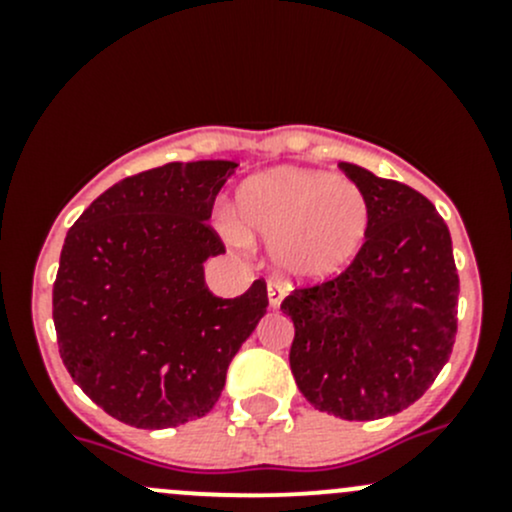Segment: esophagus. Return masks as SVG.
I'll return each mask as SVG.
<instances>
[{
	"label": "esophagus",
	"instance_id": "1",
	"mask_svg": "<svg viewBox=\"0 0 512 512\" xmlns=\"http://www.w3.org/2000/svg\"><path fill=\"white\" fill-rule=\"evenodd\" d=\"M267 297H270V307L277 309L280 307L282 297H285V287H282L280 282H270V285H267Z\"/></svg>",
	"mask_w": 512,
	"mask_h": 512
}]
</instances>
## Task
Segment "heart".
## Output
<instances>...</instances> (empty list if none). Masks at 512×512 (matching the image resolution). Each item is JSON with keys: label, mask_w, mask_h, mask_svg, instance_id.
I'll return each mask as SVG.
<instances>
[{"label": "heart", "mask_w": 512, "mask_h": 512, "mask_svg": "<svg viewBox=\"0 0 512 512\" xmlns=\"http://www.w3.org/2000/svg\"><path fill=\"white\" fill-rule=\"evenodd\" d=\"M232 235L270 242L277 267L294 280H327L364 247L371 210L364 190L322 170L280 168L255 175L235 198Z\"/></svg>", "instance_id": "obj_1"}]
</instances>
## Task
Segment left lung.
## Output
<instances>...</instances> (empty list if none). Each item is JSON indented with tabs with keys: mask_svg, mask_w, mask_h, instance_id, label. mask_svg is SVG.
Segmentation results:
<instances>
[{
	"mask_svg": "<svg viewBox=\"0 0 512 512\" xmlns=\"http://www.w3.org/2000/svg\"><path fill=\"white\" fill-rule=\"evenodd\" d=\"M339 168L369 200V235L347 270L285 297L289 366L314 409L374 421L409 409L436 381L456 344L461 285L431 200L359 165Z\"/></svg>",
	"mask_w": 512,
	"mask_h": 512,
	"instance_id": "left-lung-1",
	"label": "left lung"
}]
</instances>
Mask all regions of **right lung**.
I'll use <instances>...</instances> for the list:
<instances>
[{"mask_svg": "<svg viewBox=\"0 0 512 512\" xmlns=\"http://www.w3.org/2000/svg\"><path fill=\"white\" fill-rule=\"evenodd\" d=\"M235 168L165 163L118 180L61 247V361L96 406L128 426L170 428L208 414L232 356L265 317V280L235 299L205 285L203 262L225 252L208 220Z\"/></svg>", "mask_w": 512, "mask_h": 512, "instance_id": "1", "label": "right lung"}]
</instances>
